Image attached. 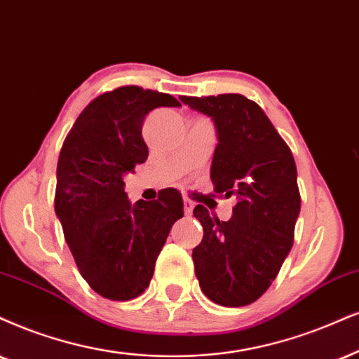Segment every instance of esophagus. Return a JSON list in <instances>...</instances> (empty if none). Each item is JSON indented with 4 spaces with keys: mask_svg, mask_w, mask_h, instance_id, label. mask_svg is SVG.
<instances>
[{
    "mask_svg": "<svg viewBox=\"0 0 359 359\" xmlns=\"http://www.w3.org/2000/svg\"><path fill=\"white\" fill-rule=\"evenodd\" d=\"M184 212L185 215H192L194 212V202H190L189 198H184Z\"/></svg>",
    "mask_w": 359,
    "mask_h": 359,
    "instance_id": "34e87169",
    "label": "esophagus"
}]
</instances>
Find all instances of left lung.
I'll list each match as a JSON object with an SVG mask.
<instances>
[{"instance_id": "8db88e82", "label": "left lung", "mask_w": 359, "mask_h": 359, "mask_svg": "<svg viewBox=\"0 0 359 359\" xmlns=\"http://www.w3.org/2000/svg\"><path fill=\"white\" fill-rule=\"evenodd\" d=\"M180 101L215 122L213 190L238 198L229 222L203 205L194 208L203 226L192 252L195 275L217 305H250L269 290L293 247L302 203L293 154L263 109L242 94Z\"/></svg>"}]
</instances>
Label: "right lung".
<instances>
[{
  "instance_id": "obj_1",
  "label": "right lung",
  "mask_w": 359,
  "mask_h": 359,
  "mask_svg": "<svg viewBox=\"0 0 359 359\" xmlns=\"http://www.w3.org/2000/svg\"><path fill=\"white\" fill-rule=\"evenodd\" d=\"M174 96L122 86L94 97L66 135L57 161L54 210L79 273L107 300L127 302L149 287L172 225L184 217L175 189L130 205L124 177L147 161L144 119Z\"/></svg>"
}]
</instances>
